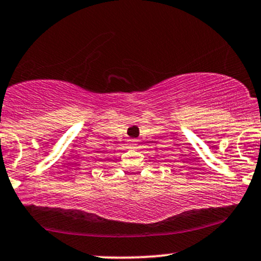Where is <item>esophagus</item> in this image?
<instances>
[{
    "label": "esophagus",
    "instance_id": "34e87169",
    "mask_svg": "<svg viewBox=\"0 0 261 261\" xmlns=\"http://www.w3.org/2000/svg\"><path fill=\"white\" fill-rule=\"evenodd\" d=\"M128 146H130V147H135V146H136V140H128Z\"/></svg>",
    "mask_w": 261,
    "mask_h": 261
}]
</instances>
